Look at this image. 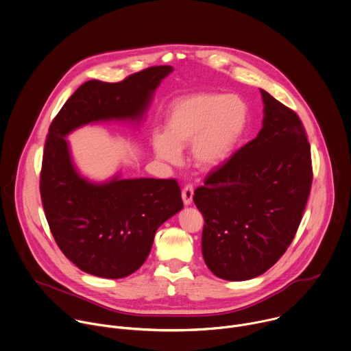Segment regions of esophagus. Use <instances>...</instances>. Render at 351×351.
<instances>
[{
	"mask_svg": "<svg viewBox=\"0 0 351 351\" xmlns=\"http://www.w3.org/2000/svg\"><path fill=\"white\" fill-rule=\"evenodd\" d=\"M193 195H194V189L191 184H186L182 190V198L184 205H190L193 201Z\"/></svg>",
	"mask_w": 351,
	"mask_h": 351,
	"instance_id": "esophagus-1",
	"label": "esophagus"
}]
</instances>
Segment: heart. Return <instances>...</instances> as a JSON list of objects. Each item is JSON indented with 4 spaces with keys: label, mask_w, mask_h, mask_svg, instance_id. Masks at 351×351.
<instances>
[{
    "label": "heart",
    "mask_w": 351,
    "mask_h": 351,
    "mask_svg": "<svg viewBox=\"0 0 351 351\" xmlns=\"http://www.w3.org/2000/svg\"><path fill=\"white\" fill-rule=\"evenodd\" d=\"M248 124V107L236 95L197 93L176 100L165 119V132L156 134L153 146L158 158L178 164L180 150L190 154L201 169L223 164Z\"/></svg>",
    "instance_id": "b5f03b06"
}]
</instances>
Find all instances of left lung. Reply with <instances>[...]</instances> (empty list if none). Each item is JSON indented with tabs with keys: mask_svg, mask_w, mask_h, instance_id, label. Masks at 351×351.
Here are the masks:
<instances>
[{
	"mask_svg": "<svg viewBox=\"0 0 351 351\" xmlns=\"http://www.w3.org/2000/svg\"><path fill=\"white\" fill-rule=\"evenodd\" d=\"M263 128L194 191L204 216L202 256L219 278L245 281L288 250L306 208L311 153L298 114L261 89Z\"/></svg>",
	"mask_w": 351,
	"mask_h": 351,
	"instance_id": "1",
	"label": "left lung"
}]
</instances>
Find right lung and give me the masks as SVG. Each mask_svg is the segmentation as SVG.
I'll return each instance as SVG.
<instances>
[{
	"instance_id": "1",
	"label": "right lung",
	"mask_w": 351,
	"mask_h": 351,
	"mask_svg": "<svg viewBox=\"0 0 351 351\" xmlns=\"http://www.w3.org/2000/svg\"><path fill=\"white\" fill-rule=\"evenodd\" d=\"M172 70L153 66L120 82L86 81L49 127L40 176L43 206L58 247L88 274L123 278L135 273L150 254L157 228L183 208V201L175 179H84L64 138L89 123L141 120Z\"/></svg>"
}]
</instances>
